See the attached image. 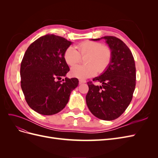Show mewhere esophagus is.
<instances>
[{
  "label": "esophagus",
  "mask_w": 158,
  "mask_h": 158,
  "mask_svg": "<svg viewBox=\"0 0 158 158\" xmlns=\"http://www.w3.org/2000/svg\"><path fill=\"white\" fill-rule=\"evenodd\" d=\"M86 82V81L84 80H79V84H84Z\"/></svg>",
  "instance_id": "34e87169"
}]
</instances>
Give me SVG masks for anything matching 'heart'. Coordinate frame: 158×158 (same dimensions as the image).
I'll use <instances>...</instances> for the list:
<instances>
[{
    "mask_svg": "<svg viewBox=\"0 0 158 158\" xmlns=\"http://www.w3.org/2000/svg\"><path fill=\"white\" fill-rule=\"evenodd\" d=\"M78 51L74 47H69L64 53L66 63L74 66L85 58L87 65H76L72 68L70 74L73 77L86 79L99 73H103L109 66L112 60V50L106 45L97 41H85L77 45Z\"/></svg>",
    "mask_w": 158,
    "mask_h": 158,
    "instance_id": "heart-1",
    "label": "heart"
}]
</instances>
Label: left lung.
Returning a JSON list of instances; mask_svg holds the SVG:
<instances>
[{"label": "left lung", "mask_w": 158, "mask_h": 158, "mask_svg": "<svg viewBox=\"0 0 158 158\" xmlns=\"http://www.w3.org/2000/svg\"><path fill=\"white\" fill-rule=\"evenodd\" d=\"M112 50V60L108 69L93 79L101 85L88 82L85 96L87 106L94 116L105 121H112L120 117L131 102L136 86V67L132 52L118 38L105 36Z\"/></svg>", "instance_id": "obj_1"}]
</instances>
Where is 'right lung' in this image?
Returning <instances> with one entry per match:
<instances>
[{"label": "right lung", "instance_id": "add662e5", "mask_svg": "<svg viewBox=\"0 0 158 158\" xmlns=\"http://www.w3.org/2000/svg\"><path fill=\"white\" fill-rule=\"evenodd\" d=\"M72 42L47 34L28 47L20 66L21 88L28 106L37 113L51 115L67 104L72 91L78 85L76 78H65L70 70L64 58Z\"/></svg>", "mask_w": 158, "mask_h": 158}]
</instances>
